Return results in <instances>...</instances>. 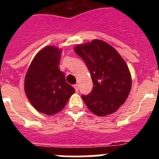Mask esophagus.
I'll list each match as a JSON object with an SVG mask.
<instances>
[{"label":"esophagus","instance_id":"obj_1","mask_svg":"<svg viewBox=\"0 0 159 159\" xmlns=\"http://www.w3.org/2000/svg\"><path fill=\"white\" fill-rule=\"evenodd\" d=\"M74 88H75V92H78V90H79V85L78 84H75V85H74Z\"/></svg>","mask_w":159,"mask_h":159}]
</instances>
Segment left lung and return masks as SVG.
I'll list each match as a JSON object with an SVG mask.
<instances>
[{
    "mask_svg": "<svg viewBox=\"0 0 159 159\" xmlns=\"http://www.w3.org/2000/svg\"><path fill=\"white\" fill-rule=\"evenodd\" d=\"M75 52L91 72L93 88L82 95L85 104L96 116L114 113L124 103L131 88L128 67L116 49L102 40L78 45Z\"/></svg>",
    "mask_w": 159,
    "mask_h": 159,
    "instance_id": "1",
    "label": "left lung"
}]
</instances>
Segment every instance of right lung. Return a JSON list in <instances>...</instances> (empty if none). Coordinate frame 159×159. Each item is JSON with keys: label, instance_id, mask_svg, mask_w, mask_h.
Segmentation results:
<instances>
[{"label": "right lung", "instance_id": "obj_1", "mask_svg": "<svg viewBox=\"0 0 159 159\" xmlns=\"http://www.w3.org/2000/svg\"><path fill=\"white\" fill-rule=\"evenodd\" d=\"M61 50L42 49L32 60L25 76L28 99L38 111L51 116L62 110L75 89L65 81L58 68Z\"/></svg>", "mask_w": 159, "mask_h": 159}]
</instances>
